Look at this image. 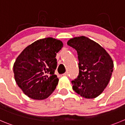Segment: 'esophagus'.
<instances>
[{"label": "esophagus", "mask_w": 125, "mask_h": 125, "mask_svg": "<svg viewBox=\"0 0 125 125\" xmlns=\"http://www.w3.org/2000/svg\"><path fill=\"white\" fill-rule=\"evenodd\" d=\"M62 75H64V76H68V72H66V73H63V74H62Z\"/></svg>", "instance_id": "obj_1"}]
</instances>
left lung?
I'll list each match as a JSON object with an SVG mask.
<instances>
[{
	"label": "left lung",
	"mask_w": 125,
	"mask_h": 125,
	"mask_svg": "<svg viewBox=\"0 0 125 125\" xmlns=\"http://www.w3.org/2000/svg\"><path fill=\"white\" fill-rule=\"evenodd\" d=\"M77 52L79 73L72 81L73 91L82 97L93 99L100 95L110 81L114 62L107 52L97 43L85 36L67 42Z\"/></svg>",
	"instance_id": "8db88e82"
}]
</instances>
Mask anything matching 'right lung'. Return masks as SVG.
<instances>
[{
	"instance_id": "right-lung-1",
	"label": "right lung",
	"mask_w": 125,
	"mask_h": 125,
	"mask_svg": "<svg viewBox=\"0 0 125 125\" xmlns=\"http://www.w3.org/2000/svg\"><path fill=\"white\" fill-rule=\"evenodd\" d=\"M62 47L61 40L45 38L28 46L16 58L13 65L15 81L28 97L42 100L55 90L59 81L54 74L56 56Z\"/></svg>"
}]
</instances>
